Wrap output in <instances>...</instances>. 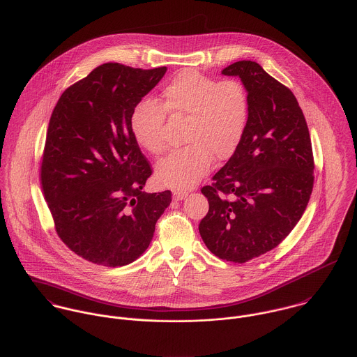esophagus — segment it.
Segmentation results:
<instances>
[{
  "instance_id": "obj_1",
  "label": "esophagus",
  "mask_w": 357,
  "mask_h": 357,
  "mask_svg": "<svg viewBox=\"0 0 357 357\" xmlns=\"http://www.w3.org/2000/svg\"><path fill=\"white\" fill-rule=\"evenodd\" d=\"M188 196V192H183V190H175L174 193H172V197H174V200H176V202H179V200H183L185 197Z\"/></svg>"
}]
</instances>
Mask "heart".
<instances>
[{
    "label": "heart",
    "instance_id": "b5f03b06",
    "mask_svg": "<svg viewBox=\"0 0 357 357\" xmlns=\"http://www.w3.org/2000/svg\"><path fill=\"white\" fill-rule=\"evenodd\" d=\"M165 114L186 120L188 144L160 164L157 178L164 186L188 190L210 172L215 157L225 161L234 154L248 126L250 100L244 84L236 78L216 79L193 69L175 74L157 102L143 100L131 113L132 137L150 154L167 149Z\"/></svg>",
    "mask_w": 357,
    "mask_h": 357
}]
</instances>
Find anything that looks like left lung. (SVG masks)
Wrapping results in <instances>:
<instances>
[{
	"instance_id": "obj_1",
	"label": "left lung",
	"mask_w": 357,
	"mask_h": 357,
	"mask_svg": "<svg viewBox=\"0 0 357 357\" xmlns=\"http://www.w3.org/2000/svg\"><path fill=\"white\" fill-rule=\"evenodd\" d=\"M222 74L241 78L250 117L234 154L202 188L210 208L199 231L218 258L244 264L276 248L298 223L312 195L314 160L289 88L252 61L231 63Z\"/></svg>"
}]
</instances>
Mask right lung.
I'll return each instance as SVG.
<instances>
[{
    "instance_id": "obj_1",
    "label": "right lung",
    "mask_w": 357,
    "mask_h": 357,
    "mask_svg": "<svg viewBox=\"0 0 357 357\" xmlns=\"http://www.w3.org/2000/svg\"><path fill=\"white\" fill-rule=\"evenodd\" d=\"M165 72L100 65L52 112L41 189L59 238L85 261L109 268L135 261L171 203L169 190L142 192L153 168L130 126L134 107Z\"/></svg>"
}]
</instances>
